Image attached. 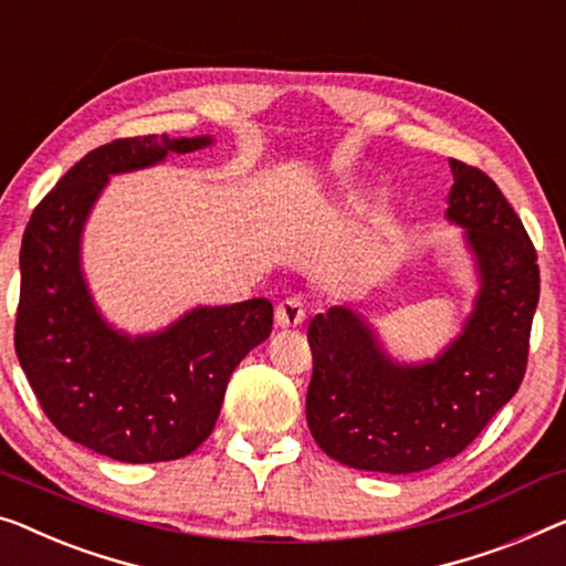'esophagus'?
Wrapping results in <instances>:
<instances>
[{"label":"esophagus","mask_w":566,"mask_h":566,"mask_svg":"<svg viewBox=\"0 0 566 566\" xmlns=\"http://www.w3.org/2000/svg\"><path fill=\"white\" fill-rule=\"evenodd\" d=\"M276 325L280 327H297L302 325V319H305V302L297 294H292V297H284L280 305H276Z\"/></svg>","instance_id":"esophagus-1"}]
</instances>
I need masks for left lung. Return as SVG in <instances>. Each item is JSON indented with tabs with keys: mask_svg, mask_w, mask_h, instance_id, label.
<instances>
[{
	"mask_svg": "<svg viewBox=\"0 0 566 566\" xmlns=\"http://www.w3.org/2000/svg\"><path fill=\"white\" fill-rule=\"evenodd\" d=\"M450 221L465 226L483 290L465 333L427 366H396L343 307L315 315L307 340V424L325 454L407 475L460 454L518 391L538 302L536 249L491 177L450 159Z\"/></svg>",
	"mask_w": 566,
	"mask_h": 566,
	"instance_id": "1",
	"label": "left lung"
}]
</instances>
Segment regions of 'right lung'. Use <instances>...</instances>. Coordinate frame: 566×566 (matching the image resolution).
<instances>
[{
  "instance_id": "add662e5",
  "label": "right lung",
  "mask_w": 566,
  "mask_h": 566,
  "mask_svg": "<svg viewBox=\"0 0 566 566\" xmlns=\"http://www.w3.org/2000/svg\"><path fill=\"white\" fill-rule=\"evenodd\" d=\"M208 137H124L88 151L32 210L20 249L14 350L67 440L119 462L180 460L208 440L233 368L274 325L269 300L200 307L129 340L96 315L78 266L83 221L108 175L196 151Z\"/></svg>"
}]
</instances>
